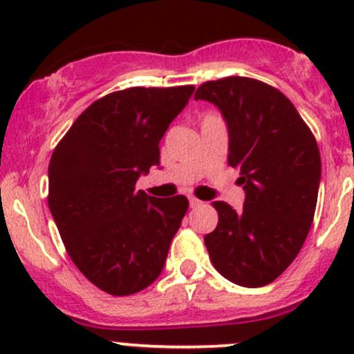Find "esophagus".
Segmentation results:
<instances>
[{
	"label": "esophagus",
	"instance_id": "34e87169",
	"mask_svg": "<svg viewBox=\"0 0 354 354\" xmlns=\"http://www.w3.org/2000/svg\"><path fill=\"white\" fill-rule=\"evenodd\" d=\"M188 202H190V207H192V209H197V207L202 205V200H198V198H195V197H190V198H188Z\"/></svg>",
	"mask_w": 354,
	"mask_h": 354
}]
</instances>
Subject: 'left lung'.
<instances>
[{"instance_id":"1","label":"left lung","mask_w":354,"mask_h":354,"mask_svg":"<svg viewBox=\"0 0 354 354\" xmlns=\"http://www.w3.org/2000/svg\"><path fill=\"white\" fill-rule=\"evenodd\" d=\"M195 99L223 113L230 166L240 169L243 210L214 202L219 223L205 234L221 276L245 288L272 283L296 259L317 207L320 152L315 137L283 92L255 78L205 82Z\"/></svg>"}]
</instances>
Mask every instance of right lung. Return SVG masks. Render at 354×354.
Here are the masks:
<instances>
[{"label": "right lung", "mask_w": 354, "mask_h": 354, "mask_svg": "<svg viewBox=\"0 0 354 354\" xmlns=\"http://www.w3.org/2000/svg\"><path fill=\"white\" fill-rule=\"evenodd\" d=\"M194 91L111 92L75 120L49 160L48 203L68 255L109 295H133L162 272L188 200L149 197L135 183L159 166L160 138Z\"/></svg>", "instance_id": "obj_1"}]
</instances>
